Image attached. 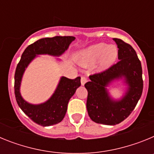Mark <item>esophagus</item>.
Listing matches in <instances>:
<instances>
[{
  "instance_id": "1",
  "label": "esophagus",
  "mask_w": 154,
  "mask_h": 154,
  "mask_svg": "<svg viewBox=\"0 0 154 154\" xmlns=\"http://www.w3.org/2000/svg\"><path fill=\"white\" fill-rule=\"evenodd\" d=\"M86 82H87V79L85 78V76H82L81 78V84L82 85H85V83H86Z\"/></svg>"
}]
</instances>
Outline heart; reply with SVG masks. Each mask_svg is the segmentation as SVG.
Instances as JSON below:
<instances>
[{
  "label": "heart",
  "instance_id": "b5f03b06",
  "mask_svg": "<svg viewBox=\"0 0 154 154\" xmlns=\"http://www.w3.org/2000/svg\"><path fill=\"white\" fill-rule=\"evenodd\" d=\"M118 49L114 45L98 43L82 50L77 55V61L83 67H90L98 63L99 72H104L115 63Z\"/></svg>",
  "mask_w": 154,
  "mask_h": 154
}]
</instances>
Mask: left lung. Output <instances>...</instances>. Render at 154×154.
<instances>
[{
	"instance_id": "obj_1",
	"label": "left lung",
	"mask_w": 154,
	"mask_h": 154,
	"mask_svg": "<svg viewBox=\"0 0 154 154\" xmlns=\"http://www.w3.org/2000/svg\"><path fill=\"white\" fill-rule=\"evenodd\" d=\"M117 45L119 62L102 73L89 76L85 83L88 91L86 108L89 117L96 123L114 126L130 116L143 92L142 66L137 52L123 40L113 38ZM120 81L125 85L121 97L116 99L109 87Z\"/></svg>"
}]
</instances>
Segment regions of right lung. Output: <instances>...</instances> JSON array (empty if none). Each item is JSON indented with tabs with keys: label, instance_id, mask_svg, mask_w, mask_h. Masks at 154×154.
Here are the masks:
<instances>
[{
	"label": "right lung",
	"instance_id": "right-lung-1",
	"mask_svg": "<svg viewBox=\"0 0 154 154\" xmlns=\"http://www.w3.org/2000/svg\"><path fill=\"white\" fill-rule=\"evenodd\" d=\"M75 39L72 36H56L41 38L25 48L17 64L14 75V94L17 105L28 117L37 124L49 126L60 123L65 117L68 103L81 85L80 77L69 79L62 76L55 92L49 99L39 104L27 102L21 94V85L24 73L32 61L41 55L59 57L67 51L69 45ZM56 60L61 62L60 58Z\"/></svg>",
	"mask_w": 154,
	"mask_h": 154
}]
</instances>
